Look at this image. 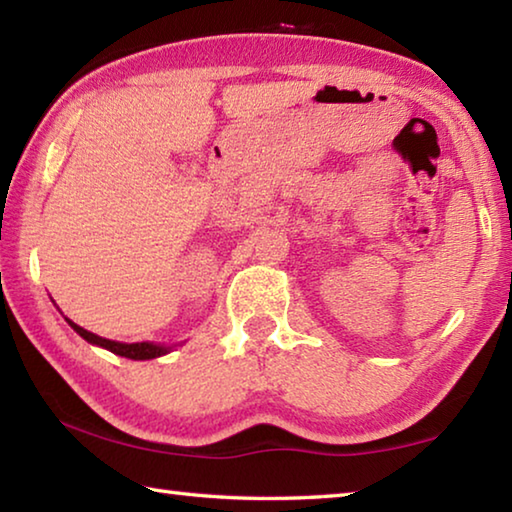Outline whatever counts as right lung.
I'll use <instances>...</instances> for the list:
<instances>
[{"label":"right lung","instance_id":"obj_1","mask_svg":"<svg viewBox=\"0 0 512 512\" xmlns=\"http://www.w3.org/2000/svg\"><path fill=\"white\" fill-rule=\"evenodd\" d=\"M67 323L72 325V329L79 336H83L85 341L92 343V345H99V348H106L112 354H119V357H126V359H135V361H144V359H155V357H162V354L171 352V348L167 345H158V343H119V341H110V339H103V336H97L88 332V329H83L81 325H76L74 320L67 318Z\"/></svg>","mask_w":512,"mask_h":512}]
</instances>
